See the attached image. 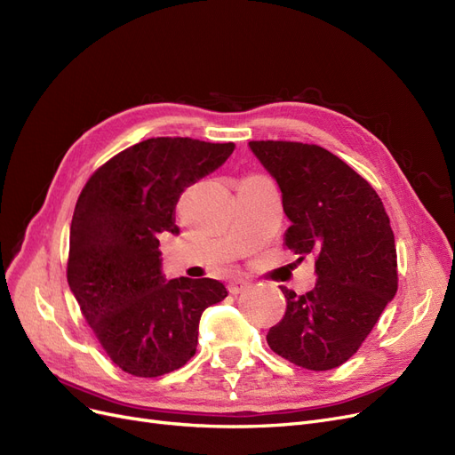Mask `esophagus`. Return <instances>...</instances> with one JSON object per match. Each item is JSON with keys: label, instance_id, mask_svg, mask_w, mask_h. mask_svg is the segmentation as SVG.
Wrapping results in <instances>:
<instances>
[{"label": "esophagus", "instance_id": "34e87169", "mask_svg": "<svg viewBox=\"0 0 455 455\" xmlns=\"http://www.w3.org/2000/svg\"><path fill=\"white\" fill-rule=\"evenodd\" d=\"M251 287V281L249 279H243V277H234L230 283H228V291L232 294H240L243 291H247Z\"/></svg>", "mask_w": 455, "mask_h": 455}]
</instances>
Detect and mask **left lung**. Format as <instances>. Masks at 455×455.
I'll return each mask as SVG.
<instances>
[{"label":"left lung","instance_id":"obj_1","mask_svg":"<svg viewBox=\"0 0 455 455\" xmlns=\"http://www.w3.org/2000/svg\"><path fill=\"white\" fill-rule=\"evenodd\" d=\"M291 219L283 245L315 257L316 283L298 296L281 287L287 311L266 335L281 358L311 371L339 367L362 347L397 292L395 240L377 191L316 144L253 140Z\"/></svg>","mask_w":455,"mask_h":455}]
</instances>
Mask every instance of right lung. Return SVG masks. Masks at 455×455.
Segmentation results:
<instances>
[{
  "mask_svg": "<svg viewBox=\"0 0 455 455\" xmlns=\"http://www.w3.org/2000/svg\"><path fill=\"white\" fill-rule=\"evenodd\" d=\"M232 151V142L148 139L97 168L76 200L67 281L95 338L129 375L161 377L188 363L202 313L228 294L210 277L164 281L159 236L180 232V195Z\"/></svg>",
  "mask_w": 455,
  "mask_h": 455,
  "instance_id": "add662e5",
  "label": "right lung"
}]
</instances>
